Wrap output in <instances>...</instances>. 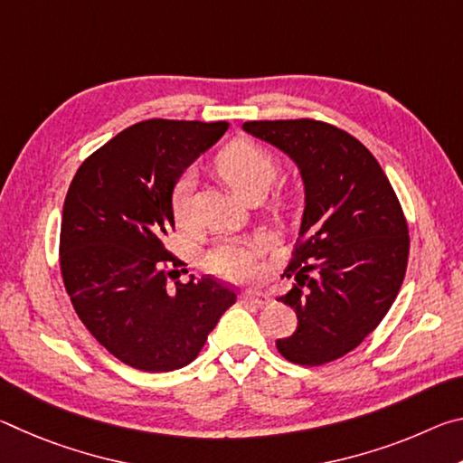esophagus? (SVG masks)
Returning <instances> with one entry per match:
<instances>
[{"label":"esophagus","instance_id":"obj_1","mask_svg":"<svg viewBox=\"0 0 463 463\" xmlns=\"http://www.w3.org/2000/svg\"><path fill=\"white\" fill-rule=\"evenodd\" d=\"M242 300L255 304V307H263V304L269 302V296L261 292V289H247V292L242 294Z\"/></svg>","mask_w":463,"mask_h":463}]
</instances>
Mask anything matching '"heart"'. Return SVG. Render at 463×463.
<instances>
[{
    "label": "heart",
    "instance_id": "1",
    "mask_svg": "<svg viewBox=\"0 0 463 463\" xmlns=\"http://www.w3.org/2000/svg\"><path fill=\"white\" fill-rule=\"evenodd\" d=\"M216 171L242 198L263 195L278 175V159L268 148L247 138H237L226 145L216 155ZM192 174L184 171L175 179L171 190V213L179 224H185L190 218V195ZM268 247L263 237L255 239H224L208 250L203 257L206 268L216 276L226 279H247L255 276L260 255Z\"/></svg>",
    "mask_w": 463,
    "mask_h": 463
}]
</instances>
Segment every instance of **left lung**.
Segmentation results:
<instances>
[{
  "instance_id": "8db88e82",
  "label": "left lung",
  "mask_w": 463,
  "mask_h": 463,
  "mask_svg": "<svg viewBox=\"0 0 463 463\" xmlns=\"http://www.w3.org/2000/svg\"><path fill=\"white\" fill-rule=\"evenodd\" d=\"M300 169L304 214L281 302L298 328L276 347L288 362L323 365L354 351L386 317L409 263V226L380 163L349 132L300 120L245 122Z\"/></svg>"
}]
</instances>
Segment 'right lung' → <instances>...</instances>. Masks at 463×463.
<instances>
[{"label":"right lung","instance_id":"right-lung-1","mask_svg":"<svg viewBox=\"0 0 463 463\" xmlns=\"http://www.w3.org/2000/svg\"><path fill=\"white\" fill-rule=\"evenodd\" d=\"M226 128L229 122H138L91 153L69 185L59 242L65 289L88 331L137 370L174 372L194 362L237 302L210 276L169 286L184 271L167 250L171 190Z\"/></svg>","mask_w":463,"mask_h":463}]
</instances>
